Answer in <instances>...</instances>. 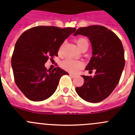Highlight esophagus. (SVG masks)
Here are the masks:
<instances>
[{
  "label": "esophagus",
  "instance_id": "34e87169",
  "mask_svg": "<svg viewBox=\"0 0 135 135\" xmlns=\"http://www.w3.org/2000/svg\"><path fill=\"white\" fill-rule=\"evenodd\" d=\"M70 76H71V78H75L76 76L75 74H70Z\"/></svg>",
  "mask_w": 135,
  "mask_h": 135
}]
</instances>
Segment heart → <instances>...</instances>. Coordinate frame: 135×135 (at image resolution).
Wrapping results in <instances>:
<instances>
[{
  "instance_id": "obj_1",
  "label": "heart",
  "mask_w": 135,
  "mask_h": 135,
  "mask_svg": "<svg viewBox=\"0 0 135 135\" xmlns=\"http://www.w3.org/2000/svg\"><path fill=\"white\" fill-rule=\"evenodd\" d=\"M88 43L87 40L84 38H79L77 40V44L79 47H81L83 44ZM61 66L64 70L71 73H76L82 68L83 64L81 61L76 59L67 58L61 63Z\"/></svg>"
}]
</instances>
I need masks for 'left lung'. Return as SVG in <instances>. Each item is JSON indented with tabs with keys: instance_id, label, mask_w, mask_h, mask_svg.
<instances>
[{
	"instance_id": "left-lung-1",
	"label": "left lung",
	"mask_w": 135,
	"mask_h": 135,
	"mask_svg": "<svg viewBox=\"0 0 135 135\" xmlns=\"http://www.w3.org/2000/svg\"><path fill=\"white\" fill-rule=\"evenodd\" d=\"M74 35L88 37L92 47V57L86 70H95L94 77L82 76L84 83L76 88L78 94L87 102L104 100L118 84L124 69V48L115 33L101 25L80 27Z\"/></svg>"
}]
</instances>
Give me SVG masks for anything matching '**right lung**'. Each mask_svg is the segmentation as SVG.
<instances>
[{
  "mask_svg": "<svg viewBox=\"0 0 135 135\" xmlns=\"http://www.w3.org/2000/svg\"><path fill=\"white\" fill-rule=\"evenodd\" d=\"M76 28L38 26L25 31L16 42L11 65L15 81L32 101H42L55 92L60 78L68 74L59 68L47 70L45 64L58 56L59 47Z\"/></svg>",
  "mask_w": 135,
  "mask_h": 135,
  "instance_id": "obj_1",
  "label": "right lung"
}]
</instances>
